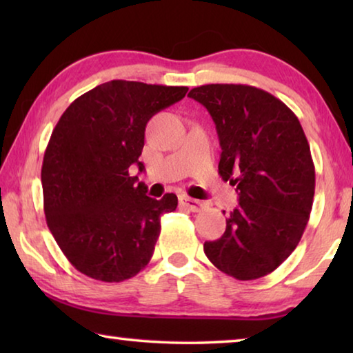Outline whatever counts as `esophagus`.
I'll return each mask as SVG.
<instances>
[{
  "instance_id": "obj_1",
  "label": "esophagus",
  "mask_w": 353,
  "mask_h": 353,
  "mask_svg": "<svg viewBox=\"0 0 353 353\" xmlns=\"http://www.w3.org/2000/svg\"><path fill=\"white\" fill-rule=\"evenodd\" d=\"M179 202H181L182 207L188 208V210H191V212H201L202 208H205V205H207L204 201L188 198V196H181V198H179Z\"/></svg>"
}]
</instances>
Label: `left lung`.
I'll return each mask as SVG.
<instances>
[{
  "instance_id": "left-lung-1",
  "label": "left lung",
  "mask_w": 353,
  "mask_h": 353,
  "mask_svg": "<svg viewBox=\"0 0 353 353\" xmlns=\"http://www.w3.org/2000/svg\"><path fill=\"white\" fill-rule=\"evenodd\" d=\"M190 98L205 107L216 126L218 171L236 187L238 207L225 232L205 241L219 271L255 280L288 259L305 230L314 196V165L297 117L282 101L243 83H208Z\"/></svg>"
}]
</instances>
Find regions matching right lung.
Listing matches in <instances>:
<instances>
[{"instance_id": "add662e5", "label": "right lung", "mask_w": 353, "mask_h": 353, "mask_svg": "<svg viewBox=\"0 0 353 353\" xmlns=\"http://www.w3.org/2000/svg\"><path fill=\"white\" fill-rule=\"evenodd\" d=\"M187 87L110 81L74 99L63 112L41 165L46 224L77 271L101 282L139 274L154 254L160 216L177 196H146L130 174L155 113L181 101Z\"/></svg>"}]
</instances>
